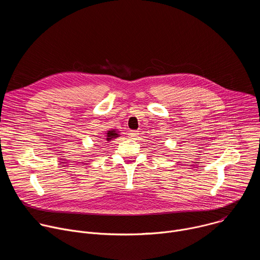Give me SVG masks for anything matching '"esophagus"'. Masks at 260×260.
I'll use <instances>...</instances> for the list:
<instances>
[{
  "label": "esophagus",
  "mask_w": 260,
  "mask_h": 260,
  "mask_svg": "<svg viewBox=\"0 0 260 260\" xmlns=\"http://www.w3.org/2000/svg\"><path fill=\"white\" fill-rule=\"evenodd\" d=\"M128 135H129V138L136 139V138L138 137V135H139V132H138V131H131Z\"/></svg>",
  "instance_id": "1"
}]
</instances>
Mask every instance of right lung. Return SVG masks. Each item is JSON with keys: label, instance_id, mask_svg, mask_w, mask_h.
Masks as SVG:
<instances>
[{"label": "right lung", "instance_id": "right-lung-1", "mask_svg": "<svg viewBox=\"0 0 260 260\" xmlns=\"http://www.w3.org/2000/svg\"><path fill=\"white\" fill-rule=\"evenodd\" d=\"M119 131H116V129H110V131H108L107 133H106V138H105V140L107 141V142H110V141H113V139H116V138H118V137H120V135H119Z\"/></svg>", "mask_w": 260, "mask_h": 260}]
</instances>
